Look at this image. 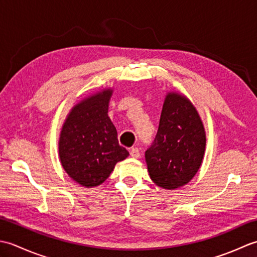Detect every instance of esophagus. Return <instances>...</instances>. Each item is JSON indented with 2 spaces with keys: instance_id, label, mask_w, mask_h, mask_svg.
Masks as SVG:
<instances>
[{
  "instance_id": "obj_1",
  "label": "esophagus",
  "mask_w": 257,
  "mask_h": 257,
  "mask_svg": "<svg viewBox=\"0 0 257 257\" xmlns=\"http://www.w3.org/2000/svg\"><path fill=\"white\" fill-rule=\"evenodd\" d=\"M130 156H132L133 158H139L140 152H139V149L137 148V147H135V148L130 149Z\"/></svg>"
}]
</instances>
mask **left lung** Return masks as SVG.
Wrapping results in <instances>:
<instances>
[{
	"instance_id": "obj_1",
	"label": "left lung",
	"mask_w": 257,
	"mask_h": 257,
	"mask_svg": "<svg viewBox=\"0 0 257 257\" xmlns=\"http://www.w3.org/2000/svg\"><path fill=\"white\" fill-rule=\"evenodd\" d=\"M205 144L203 123L192 102L179 92H168L157 136L146 151L152 181L168 190L189 183L201 167Z\"/></svg>"
}]
</instances>
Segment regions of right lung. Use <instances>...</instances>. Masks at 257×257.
I'll return each instance as SVG.
<instances>
[{"label":"right lung","mask_w":257,"mask_h":257,"mask_svg":"<svg viewBox=\"0 0 257 257\" xmlns=\"http://www.w3.org/2000/svg\"><path fill=\"white\" fill-rule=\"evenodd\" d=\"M112 89H103L75 105L63 124L58 154L64 170L85 188L101 184L129 152L118 143L108 117Z\"/></svg>","instance_id":"obj_1"}]
</instances>
